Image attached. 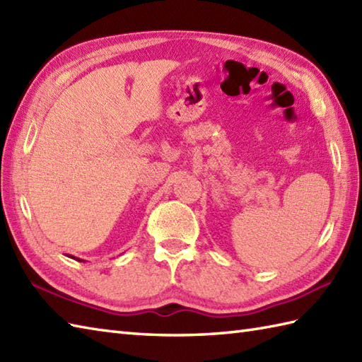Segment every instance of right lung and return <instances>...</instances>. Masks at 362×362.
<instances>
[{
    "label": "right lung",
    "instance_id": "1",
    "mask_svg": "<svg viewBox=\"0 0 362 362\" xmlns=\"http://www.w3.org/2000/svg\"><path fill=\"white\" fill-rule=\"evenodd\" d=\"M79 261H81V259H79Z\"/></svg>",
    "mask_w": 362,
    "mask_h": 362
}]
</instances>
